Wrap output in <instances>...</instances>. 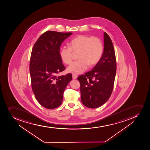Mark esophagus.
<instances>
[{"label": "esophagus", "mask_w": 150, "mask_h": 150, "mask_svg": "<svg viewBox=\"0 0 150 150\" xmlns=\"http://www.w3.org/2000/svg\"><path fill=\"white\" fill-rule=\"evenodd\" d=\"M77 77H78V75H77L75 74H72V78H73V79H77Z\"/></svg>", "instance_id": "1"}]
</instances>
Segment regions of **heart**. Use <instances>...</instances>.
Wrapping results in <instances>:
<instances>
[{
    "mask_svg": "<svg viewBox=\"0 0 150 150\" xmlns=\"http://www.w3.org/2000/svg\"><path fill=\"white\" fill-rule=\"evenodd\" d=\"M72 51L78 52V60L74 62L67 68L68 71L80 74L91 66L99 62L103 52L101 40L96 37L80 35L73 38L69 42V47L65 46L60 51L62 61L69 65L72 61Z\"/></svg>",
    "mask_w": 150,
    "mask_h": 150,
    "instance_id": "b5f03b06",
    "label": "heart"
}]
</instances>
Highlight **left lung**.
<instances>
[{
    "label": "left lung",
    "mask_w": 150,
    "mask_h": 150,
    "mask_svg": "<svg viewBox=\"0 0 150 150\" xmlns=\"http://www.w3.org/2000/svg\"><path fill=\"white\" fill-rule=\"evenodd\" d=\"M104 52L92 70L79 76L81 102L87 107L95 109L106 103L113 89L116 73V61L112 42L104 33Z\"/></svg>",
    "instance_id": "left-lung-1"
}]
</instances>
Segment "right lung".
Instances as JSON below:
<instances>
[{"mask_svg":"<svg viewBox=\"0 0 150 150\" xmlns=\"http://www.w3.org/2000/svg\"><path fill=\"white\" fill-rule=\"evenodd\" d=\"M72 33L47 31L40 36L32 50L29 65L32 89L37 100L46 109L62 104L63 93L71 74L57 76L66 68L60 57L64 40Z\"/></svg>","mask_w":150,"mask_h":150,"instance_id":"obj_1","label":"right lung"}]
</instances>
